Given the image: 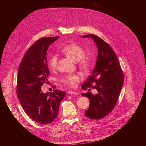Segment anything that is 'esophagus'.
<instances>
[{
    "label": "esophagus",
    "mask_w": 146,
    "mask_h": 146,
    "mask_svg": "<svg viewBox=\"0 0 146 146\" xmlns=\"http://www.w3.org/2000/svg\"><path fill=\"white\" fill-rule=\"evenodd\" d=\"M68 93L69 94H73V95H76L77 94L76 92H75L74 91H68Z\"/></svg>",
    "instance_id": "esophagus-1"
}]
</instances>
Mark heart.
<instances>
[{
    "instance_id": "obj_1",
    "label": "heart",
    "mask_w": 146,
    "mask_h": 146,
    "mask_svg": "<svg viewBox=\"0 0 146 146\" xmlns=\"http://www.w3.org/2000/svg\"><path fill=\"white\" fill-rule=\"evenodd\" d=\"M63 52L66 56L74 62H78L80 69L85 74H88L91 68V62L90 60L85 58V51L80 46L74 44H69L65 46L63 50ZM58 57L56 55H53L50 57L48 61V65L50 69H54L57 65ZM81 80V77L78 74H69L64 76L61 79V81L66 86L73 88L77 82Z\"/></svg>"
}]
</instances>
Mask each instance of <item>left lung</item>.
<instances>
[{
  "instance_id": "obj_1",
  "label": "left lung",
  "mask_w": 146,
  "mask_h": 146,
  "mask_svg": "<svg viewBox=\"0 0 146 146\" xmlns=\"http://www.w3.org/2000/svg\"><path fill=\"white\" fill-rule=\"evenodd\" d=\"M82 37H91L98 49L92 73L81 86L82 90L95 88L98 93L87 92L81 95L87 97L90 103L84 114L90 119H99L108 115L115 107L124 82L123 74L115 53L108 43L95 35Z\"/></svg>"
}]
</instances>
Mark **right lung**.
I'll list each match as a JSON object with an SVG mask.
<instances>
[{"label":"right lung","instance_id":"right-lung-1","mask_svg":"<svg viewBox=\"0 0 146 146\" xmlns=\"http://www.w3.org/2000/svg\"><path fill=\"white\" fill-rule=\"evenodd\" d=\"M59 38L43 37L38 39L27 51L19 65L17 95L23 109L35 122L47 124L58 115L60 103L66 92L55 90L43 93L41 87L48 82L47 52L48 46Z\"/></svg>","mask_w":146,"mask_h":146}]
</instances>
